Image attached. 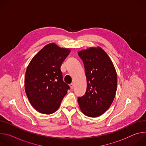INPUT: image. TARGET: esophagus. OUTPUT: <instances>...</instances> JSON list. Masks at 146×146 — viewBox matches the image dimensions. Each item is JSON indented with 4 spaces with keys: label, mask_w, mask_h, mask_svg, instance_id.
Returning a JSON list of instances; mask_svg holds the SVG:
<instances>
[{
    "label": "esophagus",
    "mask_w": 146,
    "mask_h": 146,
    "mask_svg": "<svg viewBox=\"0 0 146 146\" xmlns=\"http://www.w3.org/2000/svg\"><path fill=\"white\" fill-rule=\"evenodd\" d=\"M70 88H71L72 90L73 89V88H74V84H73V83H71V84H70Z\"/></svg>",
    "instance_id": "obj_1"
}]
</instances>
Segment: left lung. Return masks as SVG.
Listing matches in <instances>:
<instances>
[{"label":"left lung","instance_id":"obj_1","mask_svg":"<svg viewBox=\"0 0 146 146\" xmlns=\"http://www.w3.org/2000/svg\"><path fill=\"white\" fill-rule=\"evenodd\" d=\"M84 65L87 87L78 98L81 111L86 115H101L111 106L117 86V76L111 60L103 49L90 48L78 52Z\"/></svg>","mask_w":146,"mask_h":146}]
</instances>
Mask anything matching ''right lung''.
<instances>
[{
  "mask_svg": "<svg viewBox=\"0 0 146 146\" xmlns=\"http://www.w3.org/2000/svg\"><path fill=\"white\" fill-rule=\"evenodd\" d=\"M70 52L51 43L41 49L28 66L25 92L32 106L41 113L50 114L56 111L70 89L60 70Z\"/></svg>",
  "mask_w": 146,
  "mask_h": 146,
  "instance_id": "1",
  "label": "right lung"
}]
</instances>
